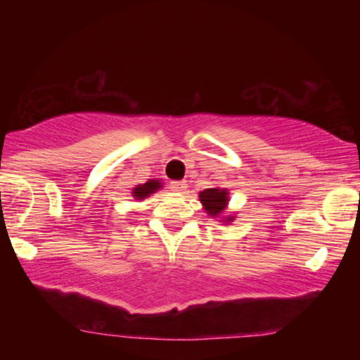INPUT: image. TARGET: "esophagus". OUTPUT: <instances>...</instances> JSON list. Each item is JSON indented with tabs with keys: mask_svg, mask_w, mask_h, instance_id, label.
<instances>
[{
	"mask_svg": "<svg viewBox=\"0 0 360 360\" xmlns=\"http://www.w3.org/2000/svg\"><path fill=\"white\" fill-rule=\"evenodd\" d=\"M172 188H173L174 192L182 193V192H186L187 184H186V182H182V181H173L172 182Z\"/></svg>",
	"mask_w": 360,
	"mask_h": 360,
	"instance_id": "34e87169",
	"label": "esophagus"
}]
</instances>
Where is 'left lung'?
Returning <instances> with one entry per match:
<instances>
[{"instance_id":"8db88e82","label":"left lung","mask_w":360,"mask_h":360,"mask_svg":"<svg viewBox=\"0 0 360 360\" xmlns=\"http://www.w3.org/2000/svg\"><path fill=\"white\" fill-rule=\"evenodd\" d=\"M229 193L230 192L227 188H221V187H210L198 193L200 203H202L206 214H208L211 219H216V221L219 219L221 222H225V225L233 222L236 217L233 212L227 214V206L230 202Z\"/></svg>"}]
</instances>
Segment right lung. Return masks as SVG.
Instances as JSON below:
<instances>
[{"label": "right lung", "instance_id": "add662e5", "mask_svg": "<svg viewBox=\"0 0 360 360\" xmlns=\"http://www.w3.org/2000/svg\"><path fill=\"white\" fill-rule=\"evenodd\" d=\"M163 187L160 179H149L146 181L144 184H138L131 188V197L141 202L144 198H149L152 193H155L157 191H160Z\"/></svg>", "mask_w": 360, "mask_h": 360}]
</instances>
